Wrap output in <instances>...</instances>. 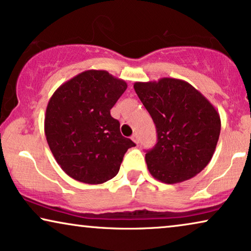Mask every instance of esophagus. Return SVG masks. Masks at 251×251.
<instances>
[{"label":"esophagus","instance_id":"esophagus-1","mask_svg":"<svg viewBox=\"0 0 251 251\" xmlns=\"http://www.w3.org/2000/svg\"><path fill=\"white\" fill-rule=\"evenodd\" d=\"M131 139H132L133 142H135L136 144L139 143V137H138V135H137V133H135V135H133V136L131 137Z\"/></svg>","mask_w":251,"mask_h":251}]
</instances>
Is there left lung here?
I'll return each mask as SVG.
<instances>
[{
  "label": "left lung",
  "mask_w": 251,
  "mask_h": 251,
  "mask_svg": "<svg viewBox=\"0 0 251 251\" xmlns=\"http://www.w3.org/2000/svg\"><path fill=\"white\" fill-rule=\"evenodd\" d=\"M156 126L157 143L145 159L151 175L164 184L181 183L207 167L221 133V118L188 82L173 77L133 84Z\"/></svg>",
  "instance_id": "obj_1"
}]
</instances>
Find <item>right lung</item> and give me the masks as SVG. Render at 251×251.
Returning a JSON list of instances; mask_svg holds the SVG:
<instances>
[{
    "instance_id": "1",
    "label": "right lung",
    "mask_w": 251,
    "mask_h": 251,
    "mask_svg": "<svg viewBox=\"0 0 251 251\" xmlns=\"http://www.w3.org/2000/svg\"><path fill=\"white\" fill-rule=\"evenodd\" d=\"M126 87L108 72L89 70L61 84L50 98L44 133L57 163L73 179L91 185L112 179L126 151L136 146L111 116Z\"/></svg>"
}]
</instances>
